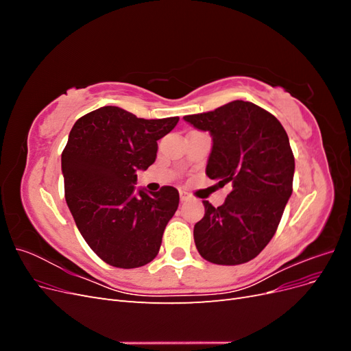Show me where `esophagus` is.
Returning a JSON list of instances; mask_svg holds the SVG:
<instances>
[{"label":"esophagus","mask_w":351,"mask_h":351,"mask_svg":"<svg viewBox=\"0 0 351 351\" xmlns=\"http://www.w3.org/2000/svg\"><path fill=\"white\" fill-rule=\"evenodd\" d=\"M190 197H192V196H190V193H187L186 190H180V199H182V200H189Z\"/></svg>","instance_id":"1"}]
</instances>
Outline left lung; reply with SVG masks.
<instances>
[{
	"mask_svg": "<svg viewBox=\"0 0 351 351\" xmlns=\"http://www.w3.org/2000/svg\"><path fill=\"white\" fill-rule=\"evenodd\" d=\"M184 121L209 132L206 176L231 192L218 208L204 200L193 237L200 256L217 265L249 262L271 241L293 193L294 156L275 117L252 102L232 101Z\"/></svg>",
	"mask_w": 351,
	"mask_h": 351,
	"instance_id": "obj_1",
	"label": "left lung"
}]
</instances>
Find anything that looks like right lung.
<instances>
[{"mask_svg":"<svg viewBox=\"0 0 351 351\" xmlns=\"http://www.w3.org/2000/svg\"><path fill=\"white\" fill-rule=\"evenodd\" d=\"M178 117L145 120L102 107L74 123L61 154L67 206L89 247L115 268L154 261L164 230L178 208V192L136 190L137 171L155 162L158 143Z\"/></svg>","mask_w":351,"mask_h":351,"instance_id":"1","label":"right lung"}]
</instances>
